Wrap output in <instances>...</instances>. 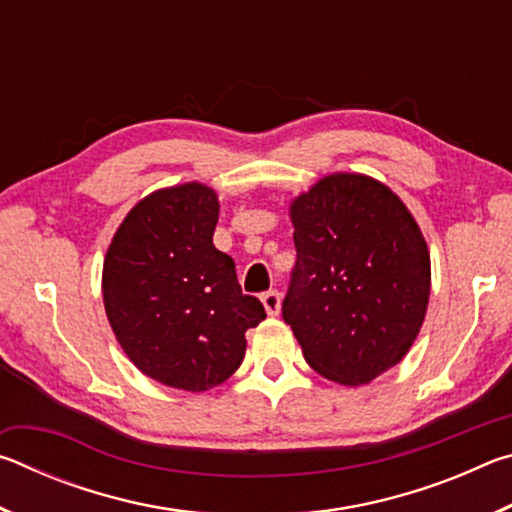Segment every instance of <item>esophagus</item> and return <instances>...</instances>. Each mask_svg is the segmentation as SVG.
<instances>
[{
	"mask_svg": "<svg viewBox=\"0 0 512 512\" xmlns=\"http://www.w3.org/2000/svg\"><path fill=\"white\" fill-rule=\"evenodd\" d=\"M262 302H264V309H266L268 316H277V314H280V302H282L280 291L271 289V291L262 293Z\"/></svg>",
	"mask_w": 512,
	"mask_h": 512,
	"instance_id": "34e87169",
	"label": "esophagus"
}]
</instances>
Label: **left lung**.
Returning <instances> with one entry per match:
<instances>
[{
    "mask_svg": "<svg viewBox=\"0 0 512 512\" xmlns=\"http://www.w3.org/2000/svg\"><path fill=\"white\" fill-rule=\"evenodd\" d=\"M296 266L282 318L311 368L368 384L400 363L429 302V250L386 185L357 173L320 180L291 205Z\"/></svg>",
    "mask_w": 512,
    "mask_h": 512,
    "instance_id": "left-lung-1",
    "label": "left lung"
}]
</instances>
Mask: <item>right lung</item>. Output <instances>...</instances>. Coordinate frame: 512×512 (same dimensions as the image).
<instances>
[{"label": "right lung", "instance_id": "obj_1", "mask_svg": "<svg viewBox=\"0 0 512 512\" xmlns=\"http://www.w3.org/2000/svg\"><path fill=\"white\" fill-rule=\"evenodd\" d=\"M219 201L189 183L137 203L103 262V302L117 341L144 375L201 393L246 354V329L266 318L241 293L235 259L216 250Z\"/></svg>", "mask_w": 512, "mask_h": 512}]
</instances>
